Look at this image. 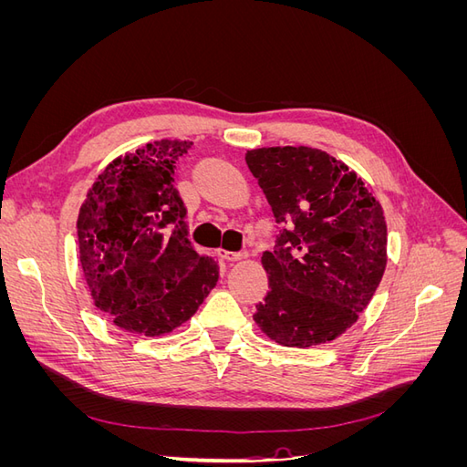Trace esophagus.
<instances>
[{
    "label": "esophagus",
    "instance_id": "1",
    "mask_svg": "<svg viewBox=\"0 0 467 467\" xmlns=\"http://www.w3.org/2000/svg\"><path fill=\"white\" fill-rule=\"evenodd\" d=\"M218 255L225 261H245L249 257L247 251H239V253H234V251H225V249H220Z\"/></svg>",
    "mask_w": 467,
    "mask_h": 467
}]
</instances>
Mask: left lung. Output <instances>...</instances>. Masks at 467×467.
I'll return each instance as SVG.
<instances>
[{
	"mask_svg": "<svg viewBox=\"0 0 467 467\" xmlns=\"http://www.w3.org/2000/svg\"><path fill=\"white\" fill-rule=\"evenodd\" d=\"M245 161L282 225L261 257L268 292L253 319L282 347L331 343L357 323L384 276V210L357 171L327 151L257 148Z\"/></svg>",
	"mask_w": 467,
	"mask_h": 467,
	"instance_id": "8db88e82",
	"label": "left lung"
}]
</instances>
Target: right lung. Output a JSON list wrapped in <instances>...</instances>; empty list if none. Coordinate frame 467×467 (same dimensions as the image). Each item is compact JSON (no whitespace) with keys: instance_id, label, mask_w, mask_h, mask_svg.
Returning a JSON list of instances; mask_svg holds the SVG:
<instances>
[{"instance_id":"1","label":"right lung","mask_w":467,"mask_h":467,"mask_svg":"<svg viewBox=\"0 0 467 467\" xmlns=\"http://www.w3.org/2000/svg\"><path fill=\"white\" fill-rule=\"evenodd\" d=\"M191 146L158 140L119 155L79 208L83 278L97 309L124 331L171 333L218 282V261L189 242L187 212L173 185L177 161Z\"/></svg>"}]
</instances>
